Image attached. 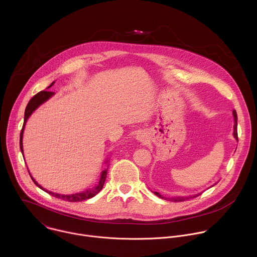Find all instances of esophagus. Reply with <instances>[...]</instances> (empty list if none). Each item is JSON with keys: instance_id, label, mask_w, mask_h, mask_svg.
Returning a JSON list of instances; mask_svg holds the SVG:
<instances>
[{"instance_id": "esophagus-1", "label": "esophagus", "mask_w": 257, "mask_h": 257, "mask_svg": "<svg viewBox=\"0 0 257 257\" xmlns=\"http://www.w3.org/2000/svg\"><path fill=\"white\" fill-rule=\"evenodd\" d=\"M137 140H139V141H141V142H145L146 137H145V135H143V133H139V134L137 135Z\"/></svg>"}]
</instances>
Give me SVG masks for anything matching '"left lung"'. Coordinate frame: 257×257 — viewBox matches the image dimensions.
Wrapping results in <instances>:
<instances>
[{
  "label": "left lung",
  "mask_w": 257,
  "mask_h": 257,
  "mask_svg": "<svg viewBox=\"0 0 257 257\" xmlns=\"http://www.w3.org/2000/svg\"><path fill=\"white\" fill-rule=\"evenodd\" d=\"M233 116H234V121H235V124H234V133H233V135H234V137H235V139L238 141V132H237V121H238V118H237V113H236V111L234 109L233 111ZM215 184H213L212 186H214ZM211 186V187H212ZM157 196H159L160 198H162V199H166V200H170V201H174V202H179V201H185V200H187V199H190V198H193V197H196V196H198V195H200V194H196V195H194V196H175V197H171V198H168V197H164L163 195H161L159 192H154Z\"/></svg>",
  "instance_id": "left-lung-1"
}]
</instances>
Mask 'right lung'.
<instances>
[{"label":"right lung","mask_w":257,"mask_h":257,"mask_svg":"<svg viewBox=\"0 0 257 257\" xmlns=\"http://www.w3.org/2000/svg\"><path fill=\"white\" fill-rule=\"evenodd\" d=\"M55 82H53L48 88H50ZM54 95V92L52 91H49V90H43V91H40L39 93H36L30 100L29 102L27 103L26 105V108H25V113H24V123H23V127L21 129V133H20V150H21V153L23 154V144H22V138H23V132H24V127H25V124L27 122V119L30 117V115L35 111L36 108H38L42 103H44L45 101H47L51 96ZM29 173V171H28ZM106 173H107V169L103 170L101 172V175H100V178H99V182L98 184L91 188V189H87L83 192H80V193H75V194H70V195H64V194H58V193H54V192H51V191H48L47 189L43 188L38 182H36L30 175L32 181L34 182V184L40 187L42 190L46 191L47 193L57 197V198H60V199H63V200H66V201H70V202H77V201H82V200H86V199H89L93 196H95L103 187V184H104V181H105V178H106Z\"/></svg>","instance_id":"obj_1"}]
</instances>
